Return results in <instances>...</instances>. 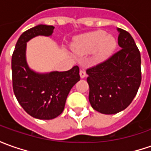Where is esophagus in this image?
I'll use <instances>...</instances> for the list:
<instances>
[{"label": "esophagus", "mask_w": 151, "mask_h": 151, "mask_svg": "<svg viewBox=\"0 0 151 151\" xmlns=\"http://www.w3.org/2000/svg\"><path fill=\"white\" fill-rule=\"evenodd\" d=\"M86 70H80V76H81V78H84V77H86Z\"/></svg>", "instance_id": "1"}]
</instances>
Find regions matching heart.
<instances>
[{
    "label": "heart",
    "mask_w": 151,
    "mask_h": 151,
    "mask_svg": "<svg viewBox=\"0 0 151 151\" xmlns=\"http://www.w3.org/2000/svg\"><path fill=\"white\" fill-rule=\"evenodd\" d=\"M116 40L112 35H107L103 30L87 32L76 39L75 46L77 51L88 54L94 51L95 58L98 60L106 59L116 47Z\"/></svg>",
    "instance_id": "obj_1"
}]
</instances>
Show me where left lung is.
Returning <instances> with one entry per match:
<instances>
[{"mask_svg":"<svg viewBox=\"0 0 151 151\" xmlns=\"http://www.w3.org/2000/svg\"><path fill=\"white\" fill-rule=\"evenodd\" d=\"M120 50L94 66L88 68L89 101L93 109L114 114L130 104L141 83V58L130 34L118 28Z\"/></svg>","mask_w":151,"mask_h":151,"instance_id":"left-lung-1","label":"left lung"}]
</instances>
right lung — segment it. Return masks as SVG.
<instances>
[{
	"label": "right lung",
	"mask_w": 151,
	"mask_h": 151,
	"mask_svg": "<svg viewBox=\"0 0 151 151\" xmlns=\"http://www.w3.org/2000/svg\"><path fill=\"white\" fill-rule=\"evenodd\" d=\"M54 28L40 24L25 31L18 38L12 57L15 96L22 107L35 119L49 120L60 115L70 91L80 81L77 65L67 71L39 74L27 64V42L38 35L50 36Z\"/></svg>",
	"instance_id": "add662e5"
}]
</instances>
